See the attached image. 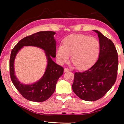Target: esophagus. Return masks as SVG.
I'll use <instances>...</instances> for the list:
<instances>
[{"instance_id":"obj_1","label":"esophagus","mask_w":124,"mask_h":124,"mask_svg":"<svg viewBox=\"0 0 124 124\" xmlns=\"http://www.w3.org/2000/svg\"><path fill=\"white\" fill-rule=\"evenodd\" d=\"M64 70V72H69V69L68 68H65Z\"/></svg>"}]
</instances>
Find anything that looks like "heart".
<instances>
[{
  "mask_svg": "<svg viewBox=\"0 0 124 124\" xmlns=\"http://www.w3.org/2000/svg\"><path fill=\"white\" fill-rule=\"evenodd\" d=\"M101 45L97 39L82 34L72 35L63 40L62 46H58L56 55L60 64L68 62L70 55L77 68L85 69L91 67L99 55Z\"/></svg>",
  "mask_w": 124,
  "mask_h": 124,
  "instance_id": "obj_1",
  "label": "heart"
}]
</instances>
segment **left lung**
<instances>
[{"label": "left lung", "mask_w": 124, "mask_h": 124, "mask_svg": "<svg viewBox=\"0 0 124 124\" xmlns=\"http://www.w3.org/2000/svg\"><path fill=\"white\" fill-rule=\"evenodd\" d=\"M101 49L98 60L83 72L74 73L72 85L73 92L81 99L95 101L102 98L116 82L118 55L114 44L96 30Z\"/></svg>", "instance_id": "1"}]
</instances>
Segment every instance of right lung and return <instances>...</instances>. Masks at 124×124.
Masks as SVG:
<instances>
[{
  "label": "right lung",
  "instance_id": "obj_1",
  "mask_svg": "<svg viewBox=\"0 0 124 124\" xmlns=\"http://www.w3.org/2000/svg\"><path fill=\"white\" fill-rule=\"evenodd\" d=\"M55 32L39 31L20 40L12 49L9 60L10 76L15 87L25 99L35 102L46 101L55 90L56 85L59 77L63 74L64 68L52 60L56 57ZM24 46L38 47L45 51L47 64L45 73L41 78L32 84H23L15 75L14 62L18 52Z\"/></svg>",
  "mask_w": 124,
  "mask_h": 124
}]
</instances>
